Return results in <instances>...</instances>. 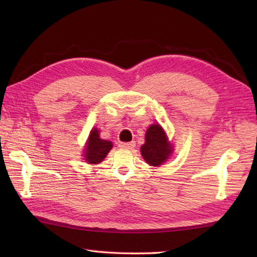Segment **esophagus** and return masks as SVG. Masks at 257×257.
Listing matches in <instances>:
<instances>
[{
	"mask_svg": "<svg viewBox=\"0 0 257 257\" xmlns=\"http://www.w3.org/2000/svg\"><path fill=\"white\" fill-rule=\"evenodd\" d=\"M136 146L135 141H130V143H120L119 147L120 148H124V149H134Z\"/></svg>",
	"mask_w": 257,
	"mask_h": 257,
	"instance_id": "34e87169",
	"label": "esophagus"
}]
</instances>
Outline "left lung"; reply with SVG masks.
I'll list each match as a JSON object with an SVG mask.
<instances>
[{
  "mask_svg": "<svg viewBox=\"0 0 257 257\" xmlns=\"http://www.w3.org/2000/svg\"><path fill=\"white\" fill-rule=\"evenodd\" d=\"M141 155L150 166L162 165L170 157L172 148L159 124H151L146 133V143L141 146Z\"/></svg>",
  "mask_w": 257,
  "mask_h": 257,
  "instance_id": "left-lung-1",
  "label": "left lung"
}]
</instances>
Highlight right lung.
<instances>
[{
  "label": "right lung",
  "instance_id": "right-lung-1",
  "mask_svg": "<svg viewBox=\"0 0 257 257\" xmlns=\"http://www.w3.org/2000/svg\"><path fill=\"white\" fill-rule=\"evenodd\" d=\"M111 148V141L100 139L98 130L96 128L92 129L85 149V160L88 163H92V165L99 163L105 159V157Z\"/></svg>",
  "mask_w": 257,
  "mask_h": 257
}]
</instances>
